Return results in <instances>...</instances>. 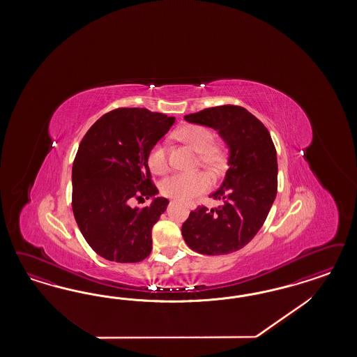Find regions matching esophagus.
Here are the masks:
<instances>
[{
    "label": "esophagus",
    "instance_id": "34e87169",
    "mask_svg": "<svg viewBox=\"0 0 357 357\" xmlns=\"http://www.w3.org/2000/svg\"><path fill=\"white\" fill-rule=\"evenodd\" d=\"M190 208H191V209H195V204H192V203H191V204H190Z\"/></svg>",
    "mask_w": 357,
    "mask_h": 357
}]
</instances>
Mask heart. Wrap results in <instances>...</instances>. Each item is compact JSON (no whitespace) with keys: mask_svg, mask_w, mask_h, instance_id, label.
<instances>
[{"mask_svg":"<svg viewBox=\"0 0 357 357\" xmlns=\"http://www.w3.org/2000/svg\"><path fill=\"white\" fill-rule=\"evenodd\" d=\"M178 140L183 141L190 145L195 151L199 153V161L212 172H218L224 167L227 161L225 149L215 144L213 132L204 126L185 124L179 130H175ZM148 165L151 172L162 174L169 167L167 149L163 142H157L151 146L148 154ZM211 187V178L204 172L195 173H176L165 178L161 183V191L165 196L190 200L197 195L203 194Z\"/></svg>","mask_w":357,"mask_h":357,"instance_id":"heart-1","label":"heart"}]
</instances>
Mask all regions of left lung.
I'll list each match as a JSON object with an SVG mask.
<instances>
[{
  "label": "left lung",
  "mask_w": 357,
  "mask_h": 357,
  "mask_svg": "<svg viewBox=\"0 0 357 357\" xmlns=\"http://www.w3.org/2000/svg\"><path fill=\"white\" fill-rule=\"evenodd\" d=\"M184 120L218 132L229 148V169L211 194L222 204L197 206L184 221L182 236L199 254L234 252L255 237L276 197L278 160L270 132L246 108L233 105L206 108Z\"/></svg>",
  "instance_id": "8db88e82"
}]
</instances>
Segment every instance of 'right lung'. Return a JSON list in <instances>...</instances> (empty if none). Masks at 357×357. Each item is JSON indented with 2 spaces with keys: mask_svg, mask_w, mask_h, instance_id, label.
<instances>
[{
  "mask_svg": "<svg viewBox=\"0 0 357 357\" xmlns=\"http://www.w3.org/2000/svg\"><path fill=\"white\" fill-rule=\"evenodd\" d=\"M174 121L146 108H116L81 141L72 169V208L82 236L102 258L137 263L149 257L151 229L169 200L157 197L148 154ZM145 198L151 205L130 206Z\"/></svg>",
  "mask_w": 357,
  "mask_h": 357,
  "instance_id": "obj_1",
  "label": "right lung"
}]
</instances>
